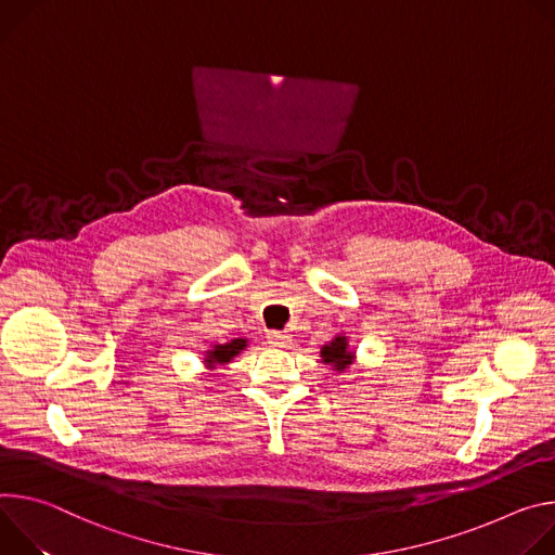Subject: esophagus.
Instances as JSON below:
<instances>
[{"label": "esophagus", "mask_w": 555, "mask_h": 555, "mask_svg": "<svg viewBox=\"0 0 555 555\" xmlns=\"http://www.w3.org/2000/svg\"><path fill=\"white\" fill-rule=\"evenodd\" d=\"M269 341H271L273 346H278V348H286V346L291 344V337H288L286 333L273 331V333H269Z\"/></svg>", "instance_id": "1"}]
</instances>
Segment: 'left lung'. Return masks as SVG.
<instances>
[{
    "label": "left lung",
    "instance_id": "left-lung-1",
    "mask_svg": "<svg viewBox=\"0 0 555 555\" xmlns=\"http://www.w3.org/2000/svg\"><path fill=\"white\" fill-rule=\"evenodd\" d=\"M322 357L326 363H335L337 371H344V367L350 363L352 354L348 352V344L346 337H335L331 344H326L322 348Z\"/></svg>",
    "mask_w": 555,
    "mask_h": 555
}]
</instances>
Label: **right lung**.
Wrapping results in <instances>:
<instances>
[{
    "instance_id": "obj_1",
    "label": "right lung",
    "mask_w": 555,
    "mask_h": 555,
    "mask_svg": "<svg viewBox=\"0 0 555 555\" xmlns=\"http://www.w3.org/2000/svg\"><path fill=\"white\" fill-rule=\"evenodd\" d=\"M244 346H246V339H233V341H229V344H220V346H216V348L209 352L207 363H209V365H214V363H227V361H231Z\"/></svg>"
}]
</instances>
